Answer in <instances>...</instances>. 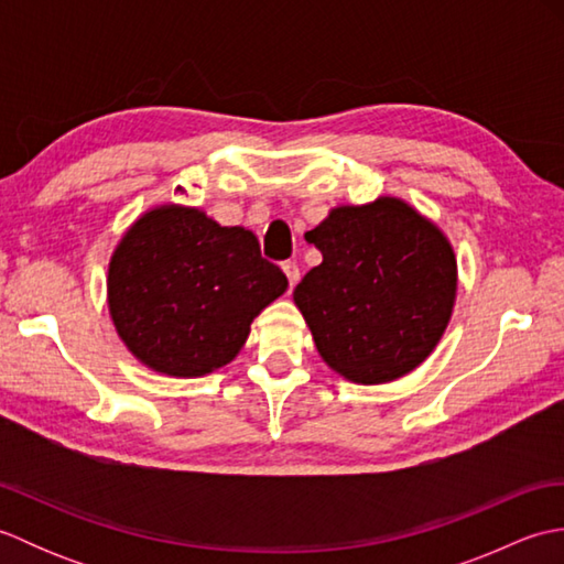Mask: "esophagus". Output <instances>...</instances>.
Masks as SVG:
<instances>
[{"mask_svg":"<svg viewBox=\"0 0 564 564\" xmlns=\"http://www.w3.org/2000/svg\"><path fill=\"white\" fill-rule=\"evenodd\" d=\"M281 269H283L285 275H289V283H291V289H293V285L301 281V269H297V263L295 261H283Z\"/></svg>","mask_w":564,"mask_h":564,"instance_id":"1","label":"esophagus"}]
</instances>
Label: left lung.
I'll return each instance as SVG.
<instances>
[{
  "label": "left lung",
  "instance_id": "8db88e82",
  "mask_svg": "<svg viewBox=\"0 0 564 564\" xmlns=\"http://www.w3.org/2000/svg\"><path fill=\"white\" fill-rule=\"evenodd\" d=\"M322 263L295 285L317 351L361 386L422 366L453 315L458 263L436 223L394 196L337 206L305 232Z\"/></svg>",
  "mask_w": 564,
  "mask_h": 564
}]
</instances>
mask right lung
<instances>
[{"instance_id":"obj_1","label":"right lung","mask_w":564,"mask_h":564,"mask_svg":"<svg viewBox=\"0 0 564 564\" xmlns=\"http://www.w3.org/2000/svg\"><path fill=\"white\" fill-rule=\"evenodd\" d=\"M289 289L245 227L164 203L128 227L109 261V313L142 366L200 378L242 351L251 322Z\"/></svg>"}]
</instances>
